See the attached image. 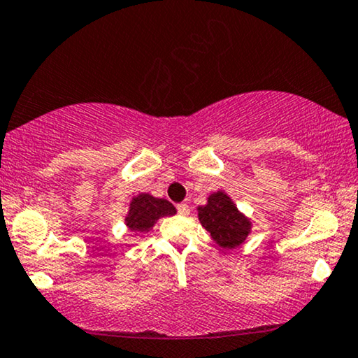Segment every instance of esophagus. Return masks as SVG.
I'll use <instances>...</instances> for the list:
<instances>
[{
	"instance_id": "34e87169",
	"label": "esophagus",
	"mask_w": 358,
	"mask_h": 358,
	"mask_svg": "<svg viewBox=\"0 0 358 358\" xmlns=\"http://www.w3.org/2000/svg\"><path fill=\"white\" fill-rule=\"evenodd\" d=\"M177 209H178V214H181V215H188L189 214V206L185 204V203L178 204Z\"/></svg>"
}]
</instances>
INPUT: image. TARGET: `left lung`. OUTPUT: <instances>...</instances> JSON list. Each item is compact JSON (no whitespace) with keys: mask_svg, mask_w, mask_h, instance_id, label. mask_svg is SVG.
I'll list each match as a JSON object with an SVG mask.
<instances>
[{"mask_svg":"<svg viewBox=\"0 0 358 358\" xmlns=\"http://www.w3.org/2000/svg\"><path fill=\"white\" fill-rule=\"evenodd\" d=\"M198 217L203 227L209 231L219 246L234 250L248 238L251 220L240 213L234 201L225 191L209 194L208 203L198 208Z\"/></svg>","mask_w":358,"mask_h":358,"instance_id":"left-lung-1","label":"left lung"}]
</instances>
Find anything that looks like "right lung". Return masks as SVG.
I'll return each instance as SVG.
<instances>
[{"label": "right lung", "mask_w": 358, "mask_h": 358, "mask_svg": "<svg viewBox=\"0 0 358 358\" xmlns=\"http://www.w3.org/2000/svg\"><path fill=\"white\" fill-rule=\"evenodd\" d=\"M177 214V209L170 201L164 198H154L149 193H141L134 196L129 203V209L124 224L131 231L145 234L154 227L160 217Z\"/></svg>", "instance_id": "1"}]
</instances>
